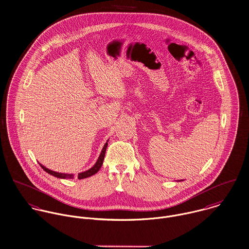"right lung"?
Returning <instances> with one entry per match:
<instances>
[{
    "label": "right lung",
    "mask_w": 249,
    "mask_h": 249,
    "mask_svg": "<svg viewBox=\"0 0 249 249\" xmlns=\"http://www.w3.org/2000/svg\"><path fill=\"white\" fill-rule=\"evenodd\" d=\"M107 142H106V144L104 145L103 150L100 154L99 158L96 161V163L89 170L85 171V172H82V173H79L78 174V179H84V178H87V177H90L92 176L93 174L97 173L98 170L101 168L102 164H103V160H104V158H105V154H106V150H107ZM40 164V163H39ZM40 166L43 168V170H45L47 173H49L51 175L54 176V177H57V178H61V179H73V174H64V173H58V172H54V171H52L50 169L46 168L45 166H43L42 164H40Z\"/></svg>",
    "instance_id": "1"
}]
</instances>
